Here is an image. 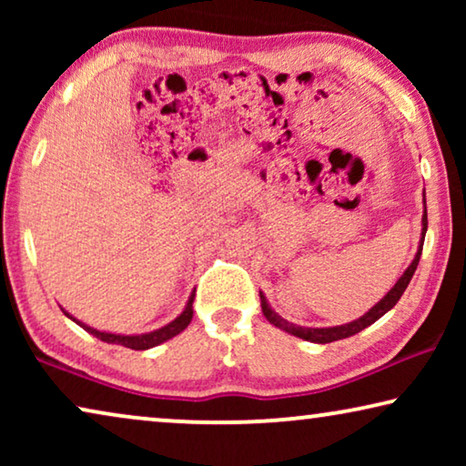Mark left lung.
<instances>
[{"label": "left lung", "mask_w": 466, "mask_h": 466, "mask_svg": "<svg viewBox=\"0 0 466 466\" xmlns=\"http://www.w3.org/2000/svg\"><path fill=\"white\" fill-rule=\"evenodd\" d=\"M424 206H426V203H424ZM426 227H429V220H426V208H424L422 238L426 235ZM422 246H424V241H422V244H420V250L416 254V258H413V263L407 267V271L403 273V276H400L399 282L394 284V289L388 292V295L381 299V301L375 305V308L369 309L365 316L359 318V320L350 322V324H343V327H330V329H303V327H297V324H290V322L282 320V318H279L276 311H273L269 305H267L263 295H260V308H263V314H265V318L271 324H276V327L289 330V333H292V335L301 337V339L316 341V343H330V341H337V339H346V337H352L356 333H360V330L367 329L369 324H373L375 320H380V318L384 316L388 309H392L394 305L399 303L400 295H403L405 289H407V284H410V279L413 278V273H416V267L420 263V254H422Z\"/></svg>", "instance_id": "1"}]
</instances>
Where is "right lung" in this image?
Returning <instances> with one entry per match:
<instances>
[{
  "label": "right lung",
  "mask_w": 466,
  "mask_h": 466,
  "mask_svg": "<svg viewBox=\"0 0 466 466\" xmlns=\"http://www.w3.org/2000/svg\"><path fill=\"white\" fill-rule=\"evenodd\" d=\"M193 301H195V295H190L187 308H184L182 314L177 316L174 322H169L167 327L152 330V333H146V335H114V333H101V330H97V329L85 327V324H82V327H85L91 335L97 337V339L106 341V343H116V346H125V348H131V350H148V348L158 346V343L171 339V337L182 333V330L188 327L190 320H193ZM76 322H78V320H76Z\"/></svg>",
  "instance_id": "1"
}]
</instances>
